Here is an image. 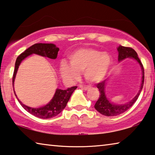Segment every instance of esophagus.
<instances>
[{
    "label": "esophagus",
    "instance_id": "34e87169",
    "mask_svg": "<svg viewBox=\"0 0 155 155\" xmlns=\"http://www.w3.org/2000/svg\"><path fill=\"white\" fill-rule=\"evenodd\" d=\"M80 88H81V89H83V90H87L89 88V87H87V86H82V85H81L80 86Z\"/></svg>",
    "mask_w": 155,
    "mask_h": 155
}]
</instances>
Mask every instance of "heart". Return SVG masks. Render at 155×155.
Returning <instances> with one entry per match:
<instances>
[{"instance_id": "heart-1", "label": "heart", "mask_w": 155, "mask_h": 155, "mask_svg": "<svg viewBox=\"0 0 155 155\" xmlns=\"http://www.w3.org/2000/svg\"><path fill=\"white\" fill-rule=\"evenodd\" d=\"M70 64L62 61L60 74L64 79L74 81L78 79L80 72H83L89 83L101 82L107 77L112 64L111 56L107 52L93 48H79L69 55Z\"/></svg>"}]
</instances>
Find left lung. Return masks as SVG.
Segmentation results:
<instances>
[{"label": "left lung", "instance_id": "8db88e82", "mask_svg": "<svg viewBox=\"0 0 155 155\" xmlns=\"http://www.w3.org/2000/svg\"><path fill=\"white\" fill-rule=\"evenodd\" d=\"M118 51V61L120 62L124 60L125 59L129 58L133 59L137 61L139 65H140L141 69V81L140 90H139L137 94L135 96L134 98L131 99L130 101L125 103L124 104H116L112 103L109 99L107 98V94L105 93V86L107 85V80L103 81V82L97 84L96 87H98L100 91V97L98 101L94 105V108L98 111L100 114L105 115V116H115L122 114L127 111L128 109H130L136 101H137L139 96L142 90L143 82H144V70L142 64L139 59L137 52L134 50L128 47H124L122 46H119L117 48Z\"/></svg>", "mask_w": 155, "mask_h": 155}]
</instances>
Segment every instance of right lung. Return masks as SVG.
<instances>
[{"mask_svg":"<svg viewBox=\"0 0 155 155\" xmlns=\"http://www.w3.org/2000/svg\"><path fill=\"white\" fill-rule=\"evenodd\" d=\"M59 51V48H57L55 44H35L27 48L22 54H20L16 59V61H15L14 76H13V87H14V91L15 97H16L18 102L26 111L30 113L31 114L39 117V118L48 119L59 114L64 109L68 102L69 101L72 94L74 92V91L77 88V86L71 87L66 89V90H61V89L57 88L56 89L55 93H54L53 97L48 104L40 107L33 108V107H28L27 105L23 104L18 99L17 95L15 94L14 90V81L15 76H16L18 68H19L20 64L27 57L33 54H36L41 57H48L50 59H55L57 57Z\"/></svg>","mask_w":155,"mask_h":155,"instance_id":"add662e5","label":"right lung"}]
</instances>
